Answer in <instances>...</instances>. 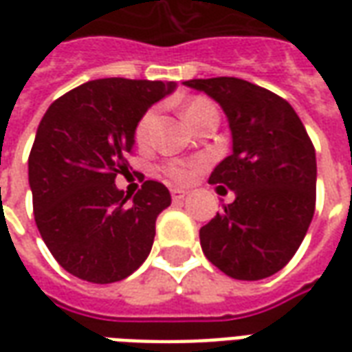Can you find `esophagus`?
<instances>
[{"label": "esophagus", "instance_id": "1", "mask_svg": "<svg viewBox=\"0 0 352 352\" xmlns=\"http://www.w3.org/2000/svg\"><path fill=\"white\" fill-rule=\"evenodd\" d=\"M188 196V190H184V188H171V198L173 201H181Z\"/></svg>", "mask_w": 352, "mask_h": 352}]
</instances>
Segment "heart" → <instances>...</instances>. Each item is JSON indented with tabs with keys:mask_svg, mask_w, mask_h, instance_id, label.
<instances>
[{
	"mask_svg": "<svg viewBox=\"0 0 352 352\" xmlns=\"http://www.w3.org/2000/svg\"><path fill=\"white\" fill-rule=\"evenodd\" d=\"M209 109H214L213 103L211 101L204 100V98H196V100H192L186 107H184V118H186V122L192 124V120L199 116L201 113H206ZM153 124H154V111H146L145 115L139 118L138 126H135V141L138 143H146L148 138H151V130H153ZM166 175L169 179H173V181H186L188 177H190V166H186V164H171L166 168Z\"/></svg>",
	"mask_w": 352,
	"mask_h": 352,
	"instance_id": "b5f03b06",
	"label": "heart"
}]
</instances>
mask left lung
<instances>
[{
	"instance_id": "1",
	"label": "left lung",
	"mask_w": 352,
	"mask_h": 352,
	"mask_svg": "<svg viewBox=\"0 0 352 352\" xmlns=\"http://www.w3.org/2000/svg\"><path fill=\"white\" fill-rule=\"evenodd\" d=\"M224 111L232 154L213 169L236 199L199 230L207 260L239 280H258L288 264L315 213V146L292 105L236 77L184 80ZM217 186V192L224 188Z\"/></svg>"
}]
</instances>
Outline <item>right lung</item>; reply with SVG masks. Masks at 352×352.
<instances>
[{"instance_id":"add662e5","label":"right lung","mask_w":352,"mask_h":352,"mask_svg":"<svg viewBox=\"0 0 352 352\" xmlns=\"http://www.w3.org/2000/svg\"><path fill=\"white\" fill-rule=\"evenodd\" d=\"M175 88L171 80H90L58 98L41 118L28 160L35 224L75 277L122 280L153 249L169 190L145 181L131 198L115 179L128 173L139 118Z\"/></svg>"}]
</instances>
